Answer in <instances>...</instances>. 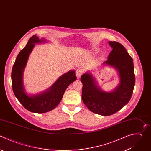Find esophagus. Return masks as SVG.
<instances>
[{
	"label": "esophagus",
	"mask_w": 151,
	"mask_h": 151,
	"mask_svg": "<svg viewBox=\"0 0 151 151\" xmlns=\"http://www.w3.org/2000/svg\"><path fill=\"white\" fill-rule=\"evenodd\" d=\"M83 70L81 69H78L76 71V76L77 78H80L81 76L83 74Z\"/></svg>",
	"instance_id": "1"
}]
</instances>
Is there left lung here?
Here are the masks:
<instances>
[{
	"mask_svg": "<svg viewBox=\"0 0 151 151\" xmlns=\"http://www.w3.org/2000/svg\"><path fill=\"white\" fill-rule=\"evenodd\" d=\"M112 50L108 60L103 64L111 66L119 73L120 83L111 92L103 91L97 84L94 78L88 73L83 74L82 100L92 112L110 116L118 111L130 100L135 83L133 63L124 47L116 41H109Z\"/></svg>",
	"mask_w": 151,
	"mask_h": 151,
	"instance_id": "1",
	"label": "left lung"
}]
</instances>
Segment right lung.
<instances>
[{
    "label": "right lung",
    "mask_w": 151,
    "mask_h": 151,
    "mask_svg": "<svg viewBox=\"0 0 151 151\" xmlns=\"http://www.w3.org/2000/svg\"><path fill=\"white\" fill-rule=\"evenodd\" d=\"M44 42H47L45 39L40 40L37 35H33L18 55L11 74L12 90L16 97L26 109L37 113H46L56 107L68 86L77 79L75 71H70L61 76L50 88L41 94L29 96L25 93L23 73L28 59L35 44Z\"/></svg>",
    "instance_id": "obj_1"
}]
</instances>
